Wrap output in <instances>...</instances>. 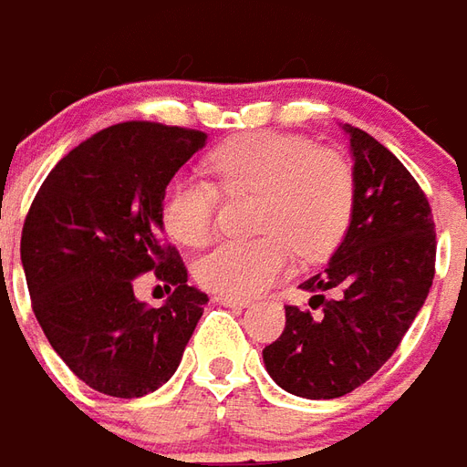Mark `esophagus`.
<instances>
[{
    "label": "esophagus",
    "mask_w": 467,
    "mask_h": 467,
    "mask_svg": "<svg viewBox=\"0 0 467 467\" xmlns=\"http://www.w3.org/2000/svg\"><path fill=\"white\" fill-rule=\"evenodd\" d=\"M216 302L223 304V306H231V309H244V306H249L251 299H246V296H223V294H218Z\"/></svg>",
    "instance_id": "1"
}]
</instances>
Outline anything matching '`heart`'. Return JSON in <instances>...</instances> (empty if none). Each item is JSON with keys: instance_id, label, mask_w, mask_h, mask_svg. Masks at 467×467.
I'll use <instances>...</instances> for the list:
<instances>
[{"instance_id": "obj_1", "label": "heart", "mask_w": 467, "mask_h": 467, "mask_svg": "<svg viewBox=\"0 0 467 467\" xmlns=\"http://www.w3.org/2000/svg\"><path fill=\"white\" fill-rule=\"evenodd\" d=\"M208 171L228 196L259 193L261 239L221 241L196 264L198 281L223 296H249L289 269L290 241L306 259L324 256L345 236L355 208V175L334 150L306 138L251 133L218 145ZM216 186L196 173H178L165 186L161 218L171 239L201 246L216 223Z\"/></svg>"}]
</instances>
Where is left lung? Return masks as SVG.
Masks as SVG:
<instances>
[{
	"mask_svg": "<svg viewBox=\"0 0 467 467\" xmlns=\"http://www.w3.org/2000/svg\"><path fill=\"white\" fill-rule=\"evenodd\" d=\"M342 130L355 161V208L329 264L302 284L322 314L286 306L284 332L264 349L271 379L306 400L342 398L375 375L435 276V223L418 181L372 135Z\"/></svg>",
	"mask_w": 467,
	"mask_h": 467,
	"instance_id": "obj_1",
	"label": "left lung"
}]
</instances>
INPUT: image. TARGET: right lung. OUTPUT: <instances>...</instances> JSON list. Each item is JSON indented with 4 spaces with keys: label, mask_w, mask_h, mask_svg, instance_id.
Masks as SVG:
<instances>
[{
    "label": "right lung",
    "mask_w": 467,
    "mask_h": 467,
    "mask_svg": "<svg viewBox=\"0 0 467 467\" xmlns=\"http://www.w3.org/2000/svg\"><path fill=\"white\" fill-rule=\"evenodd\" d=\"M208 135L161 122H120L59 161L22 228L32 309L59 359L110 398H143L181 365L208 296L188 286L163 244L165 186ZM148 270L174 294L153 310L134 296Z\"/></svg>",
    "instance_id": "1"
}]
</instances>
